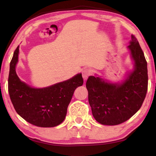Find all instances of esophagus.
Instances as JSON below:
<instances>
[{"mask_svg": "<svg viewBox=\"0 0 156 156\" xmlns=\"http://www.w3.org/2000/svg\"><path fill=\"white\" fill-rule=\"evenodd\" d=\"M92 72L91 69H86L83 70V78H84V80H86L87 79L89 76L91 75Z\"/></svg>", "mask_w": 156, "mask_h": 156, "instance_id": "34e87169", "label": "esophagus"}]
</instances>
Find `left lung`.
Returning <instances> with one entry per match:
<instances>
[{
  "mask_svg": "<svg viewBox=\"0 0 156 156\" xmlns=\"http://www.w3.org/2000/svg\"><path fill=\"white\" fill-rule=\"evenodd\" d=\"M128 48L135 61V69L123 83H107L92 76L87 81L92 114L102 125H117L128 120L140 109L146 97L147 62L134 35H131Z\"/></svg>",
  "mask_w": 156,
  "mask_h": 156,
  "instance_id": "left-lung-1",
  "label": "left lung"
}]
</instances>
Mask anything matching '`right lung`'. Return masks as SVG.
Masks as SVG:
<instances>
[{"instance_id": "add662e5", "label": "right lung", "mask_w": 156, "mask_h": 156, "mask_svg": "<svg viewBox=\"0 0 156 156\" xmlns=\"http://www.w3.org/2000/svg\"><path fill=\"white\" fill-rule=\"evenodd\" d=\"M19 46L10 62L8 91L16 112L27 122L41 127H54L65 120L75 89L83 84L82 74L43 89L31 88L16 73Z\"/></svg>"}]
</instances>
